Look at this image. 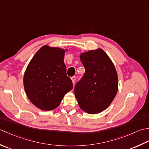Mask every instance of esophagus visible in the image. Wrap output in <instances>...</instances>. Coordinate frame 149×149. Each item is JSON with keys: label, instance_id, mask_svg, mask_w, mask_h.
<instances>
[{"label": "esophagus", "instance_id": "esophagus-1", "mask_svg": "<svg viewBox=\"0 0 149 149\" xmlns=\"http://www.w3.org/2000/svg\"><path fill=\"white\" fill-rule=\"evenodd\" d=\"M71 80H72V84H74L75 81H76V77H72Z\"/></svg>", "mask_w": 149, "mask_h": 149}]
</instances>
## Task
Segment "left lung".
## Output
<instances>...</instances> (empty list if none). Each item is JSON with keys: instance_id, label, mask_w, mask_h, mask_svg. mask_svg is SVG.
Returning <instances> with one entry per match:
<instances>
[{"instance_id": "obj_1", "label": "left lung", "mask_w": 149, "mask_h": 149, "mask_svg": "<svg viewBox=\"0 0 149 149\" xmlns=\"http://www.w3.org/2000/svg\"><path fill=\"white\" fill-rule=\"evenodd\" d=\"M86 72L74 86L80 107L95 114L107 109L118 91V75L113 63L101 49L81 54Z\"/></svg>"}]
</instances>
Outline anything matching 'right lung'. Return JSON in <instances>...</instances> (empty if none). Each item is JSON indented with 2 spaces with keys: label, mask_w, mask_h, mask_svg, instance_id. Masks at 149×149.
<instances>
[{
  "label": "right lung",
  "mask_w": 149,
  "mask_h": 149,
  "mask_svg": "<svg viewBox=\"0 0 149 149\" xmlns=\"http://www.w3.org/2000/svg\"><path fill=\"white\" fill-rule=\"evenodd\" d=\"M65 51L42 47L30 61L24 77L27 96L36 107L50 111L58 106L65 94L72 89L63 62Z\"/></svg>",
  "instance_id": "obj_1"
}]
</instances>
